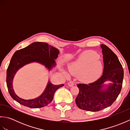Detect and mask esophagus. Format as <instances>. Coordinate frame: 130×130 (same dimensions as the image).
<instances>
[{
    "mask_svg": "<svg viewBox=\"0 0 130 130\" xmlns=\"http://www.w3.org/2000/svg\"><path fill=\"white\" fill-rule=\"evenodd\" d=\"M74 85V83L73 82V81H70V82H69L68 83V85L69 87H73V85Z\"/></svg>",
    "mask_w": 130,
    "mask_h": 130,
    "instance_id": "1",
    "label": "esophagus"
}]
</instances>
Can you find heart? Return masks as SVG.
I'll return each mask as SVG.
<instances>
[{"instance_id":"1","label":"heart","mask_w":130,"mask_h":130,"mask_svg":"<svg viewBox=\"0 0 130 130\" xmlns=\"http://www.w3.org/2000/svg\"><path fill=\"white\" fill-rule=\"evenodd\" d=\"M102 68L99 55L91 51H85L71 63L69 70L73 74H80L82 80L90 81L98 78Z\"/></svg>"}]
</instances>
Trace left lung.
<instances>
[{
    "instance_id": "8db88e82",
    "label": "left lung",
    "mask_w": 130,
    "mask_h": 130,
    "mask_svg": "<svg viewBox=\"0 0 130 130\" xmlns=\"http://www.w3.org/2000/svg\"><path fill=\"white\" fill-rule=\"evenodd\" d=\"M101 47L104 63L102 75L89 84H77L79 93L75 103L79 108L88 111H99L111 106L122 86L123 70L117 56L106 45L102 44ZM107 81L111 83L104 85Z\"/></svg>"
}]
</instances>
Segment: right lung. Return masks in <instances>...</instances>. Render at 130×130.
Segmentation results:
<instances>
[{
  "mask_svg": "<svg viewBox=\"0 0 130 130\" xmlns=\"http://www.w3.org/2000/svg\"><path fill=\"white\" fill-rule=\"evenodd\" d=\"M59 51L53 46L45 42H36L31 43L26 47L17 51L10 60L7 71V85L12 98L24 106L32 108H41L51 103L55 92L63 84L54 85L48 81L43 93L38 97L26 100L16 94L13 89V80L17 71L24 65L31 62H38L45 66L48 70L56 66L55 59H57Z\"/></svg>",
  "mask_w": 130,
  "mask_h": 130,
  "instance_id": "right-lung-1",
  "label": "right lung"
}]
</instances>
